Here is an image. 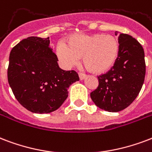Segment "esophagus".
Masks as SVG:
<instances>
[{"label":"esophagus","instance_id":"esophagus-1","mask_svg":"<svg viewBox=\"0 0 152 152\" xmlns=\"http://www.w3.org/2000/svg\"><path fill=\"white\" fill-rule=\"evenodd\" d=\"M79 77H80V80H84L85 77H86V75H84V74L83 73H79Z\"/></svg>","mask_w":152,"mask_h":152}]
</instances>
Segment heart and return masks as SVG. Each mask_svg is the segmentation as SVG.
Instances as JSON below:
<instances>
[{"mask_svg":"<svg viewBox=\"0 0 152 152\" xmlns=\"http://www.w3.org/2000/svg\"><path fill=\"white\" fill-rule=\"evenodd\" d=\"M119 42L112 35L102 33L73 34L67 40V45H57L56 54L61 64L70 67L82 56L85 68L92 73H103L109 70L119 54Z\"/></svg>","mask_w":152,"mask_h":152,"instance_id":"b5f03b06","label":"heart"}]
</instances>
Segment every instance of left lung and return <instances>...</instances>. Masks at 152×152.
Listing matches in <instances>:
<instances>
[{
    "instance_id": "1",
    "label": "left lung",
    "mask_w": 152,
    "mask_h": 152,
    "mask_svg": "<svg viewBox=\"0 0 152 152\" xmlns=\"http://www.w3.org/2000/svg\"><path fill=\"white\" fill-rule=\"evenodd\" d=\"M119 35V54L114 65L98 76L99 85L91 98L97 107L110 112L125 109L135 99L143 86L146 73L144 51L132 36Z\"/></svg>"
}]
</instances>
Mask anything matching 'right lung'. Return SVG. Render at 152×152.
I'll use <instances>...</instances> for the list:
<instances>
[{
	"label": "right lung",
	"instance_id": "add662e5",
	"mask_svg": "<svg viewBox=\"0 0 152 152\" xmlns=\"http://www.w3.org/2000/svg\"><path fill=\"white\" fill-rule=\"evenodd\" d=\"M49 37H30L10 52L8 81L16 99L34 113L57 110L68 96V89L80 80L75 71H64L49 47Z\"/></svg>",
	"mask_w": 152,
	"mask_h": 152
}]
</instances>
